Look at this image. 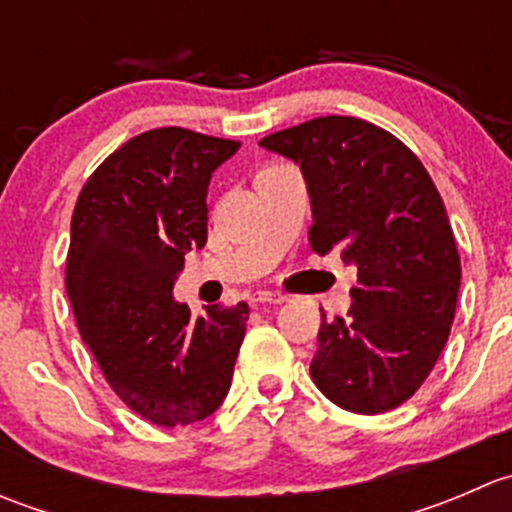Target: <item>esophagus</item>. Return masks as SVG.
<instances>
[{
	"instance_id": "34e87169",
	"label": "esophagus",
	"mask_w": 512,
	"mask_h": 512,
	"mask_svg": "<svg viewBox=\"0 0 512 512\" xmlns=\"http://www.w3.org/2000/svg\"><path fill=\"white\" fill-rule=\"evenodd\" d=\"M252 304H282L285 302V294L280 292H270V289H260L250 297Z\"/></svg>"
}]
</instances>
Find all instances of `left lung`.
Segmentation results:
<instances>
[{
    "instance_id": "obj_1",
    "label": "left lung",
    "mask_w": 512,
    "mask_h": 512,
    "mask_svg": "<svg viewBox=\"0 0 512 512\" xmlns=\"http://www.w3.org/2000/svg\"><path fill=\"white\" fill-rule=\"evenodd\" d=\"M260 146L302 168L312 252L356 267L347 317L322 314L314 384L354 414L396 409L436 366L461 287V255L431 175L394 133L354 116L312 118Z\"/></svg>"
}]
</instances>
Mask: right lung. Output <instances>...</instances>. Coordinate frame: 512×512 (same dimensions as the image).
<instances>
[{
  "label": "right lung",
  "instance_id": "right-lung-1",
  "mask_svg": "<svg viewBox=\"0 0 512 512\" xmlns=\"http://www.w3.org/2000/svg\"><path fill=\"white\" fill-rule=\"evenodd\" d=\"M240 141L168 126L138 133L89 175L71 215L66 292L118 399L156 426H188L230 391L250 307L190 319L173 285L208 240V183Z\"/></svg>",
  "mask_w": 512,
  "mask_h": 512
}]
</instances>
